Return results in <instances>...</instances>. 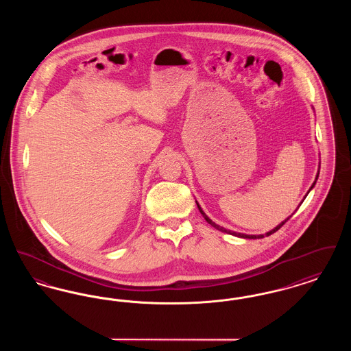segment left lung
Wrapping results in <instances>:
<instances>
[{
	"label": "left lung",
	"mask_w": 351,
	"mask_h": 351,
	"mask_svg": "<svg viewBox=\"0 0 351 351\" xmlns=\"http://www.w3.org/2000/svg\"><path fill=\"white\" fill-rule=\"evenodd\" d=\"M318 173H319V172H317V175H316V179H315V182H313V184H312V186L309 188L308 193H309V192H311V191L313 189V186L316 185V182H317L318 179ZM308 193H306V195H308ZM306 195H305V197H306ZM305 197H304V200H305ZM302 201H301V202H302ZM196 204H197V208H199V210H200V213L201 215H202V217L205 218V221H206L208 223H210V225H212L213 228H216L217 230H219V232H222V233L232 234V235H235V237H239V238H247V239H258V238H263V237H268V235H271V234H274L275 233V232H278V230H279V229H280V228L283 226L284 223H285V222H287V221L289 219V217H291V216H289V217L287 218V219H284L283 222H280V223H279V225H278L276 228H274L272 230H269V232H267V233L266 234H259V235H250V234L235 233V232H232V230H228V229H225V228H222V226H219V225H217L216 222H213V221H212L210 218L208 217V216H206V215L204 213V210L201 209V206L200 205H199V202H197V201H196Z\"/></svg>",
	"instance_id": "8db88e82"
}]
</instances>
